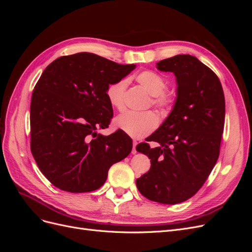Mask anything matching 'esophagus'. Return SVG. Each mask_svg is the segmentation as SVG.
<instances>
[{"label":"esophagus","instance_id":"1","mask_svg":"<svg viewBox=\"0 0 252 252\" xmlns=\"http://www.w3.org/2000/svg\"><path fill=\"white\" fill-rule=\"evenodd\" d=\"M136 144H138V142H136V141H133V142H132V150H131V154H132V155H135V154H136V149H135Z\"/></svg>","mask_w":252,"mask_h":252}]
</instances>
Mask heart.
I'll return each mask as SVG.
<instances>
[{
	"label": "heart",
	"instance_id": "1",
	"mask_svg": "<svg viewBox=\"0 0 252 252\" xmlns=\"http://www.w3.org/2000/svg\"><path fill=\"white\" fill-rule=\"evenodd\" d=\"M135 81L152 95L151 105L161 113H168L174 106L173 94L166 91L167 84L161 74L152 70H143L135 75ZM128 82L120 79L107 86L106 96L114 109L124 111L126 109V91ZM159 119L155 111L142 113L127 112L116 120V126L134 139H142L151 133L158 125Z\"/></svg>",
	"mask_w": 252,
	"mask_h": 252
}]
</instances>
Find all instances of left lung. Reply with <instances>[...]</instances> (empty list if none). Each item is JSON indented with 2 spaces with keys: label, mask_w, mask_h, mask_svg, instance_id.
I'll list each match as a JSON object with an SVG mask.
<instances>
[{
  "label": "left lung",
  "mask_w": 252,
  "mask_h": 252,
  "mask_svg": "<svg viewBox=\"0 0 252 252\" xmlns=\"http://www.w3.org/2000/svg\"><path fill=\"white\" fill-rule=\"evenodd\" d=\"M173 72L178 97L169 117L136 151L151 162L148 172L136 179L148 200L178 204L193 196L215 167L225 124V97L218 75L195 57L179 55L157 63Z\"/></svg>",
  "instance_id": "left-lung-1"
}]
</instances>
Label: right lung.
<instances>
[{
  "label": "right lung",
  "mask_w": 252,
  "mask_h": 252,
  "mask_svg": "<svg viewBox=\"0 0 252 252\" xmlns=\"http://www.w3.org/2000/svg\"><path fill=\"white\" fill-rule=\"evenodd\" d=\"M135 68L89 52L60 57L35 84L30 104V149L41 172L64 191L100 188L110 167L125 158L132 141L123 131L107 136L113 116L109 84Z\"/></svg>",
  "instance_id": "obj_1"
}]
</instances>
